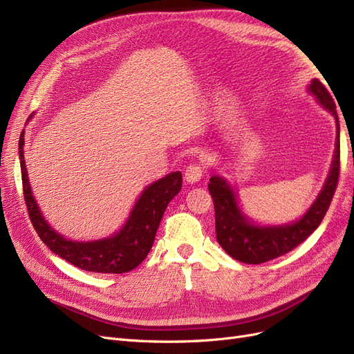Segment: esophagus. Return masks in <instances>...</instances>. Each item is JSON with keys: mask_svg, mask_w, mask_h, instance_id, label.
<instances>
[{"mask_svg": "<svg viewBox=\"0 0 354 354\" xmlns=\"http://www.w3.org/2000/svg\"><path fill=\"white\" fill-rule=\"evenodd\" d=\"M202 173H203L202 165L199 162H192L185 171V180L190 185L198 183V181L202 178Z\"/></svg>", "mask_w": 354, "mask_h": 354, "instance_id": "34e87169", "label": "esophagus"}]
</instances>
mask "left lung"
I'll list each match as a JSON object with an SVG mask.
<instances>
[{"mask_svg": "<svg viewBox=\"0 0 354 354\" xmlns=\"http://www.w3.org/2000/svg\"><path fill=\"white\" fill-rule=\"evenodd\" d=\"M317 103L324 109L330 112L337 124V142L334 160L325 185L317 195L316 201L304 216L282 226H257L243 216L238 205L236 194L226 180L212 176L209 178L208 190L212 196L214 209H216V233L221 248L234 260L246 264H261L277 259L295 246L304 242L312 234L319 224L322 223L325 214L330 205L332 196L335 194L339 176V122L335 102L319 80H313L308 85Z\"/></svg>", "mask_w": 354, "mask_h": 354, "instance_id": "8db88e82", "label": "left lung"}]
</instances>
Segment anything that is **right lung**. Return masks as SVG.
I'll list each match as a JSON object with an SVG mask.
<instances>
[{"label":"right lung","mask_w":354,"mask_h":354,"mask_svg":"<svg viewBox=\"0 0 354 354\" xmlns=\"http://www.w3.org/2000/svg\"><path fill=\"white\" fill-rule=\"evenodd\" d=\"M24 137L25 133L22 131L19 140V159L20 169H22L24 196L29 218L41 241L63 260L80 267L82 270L120 274L136 269L152 248L160 218H162L169 201L181 189L183 178H181L180 171L171 173L149 185L140 198L137 199L122 229L115 233L113 236L91 242H77L66 239L63 234L57 233L42 217L29 185L24 156Z\"/></svg>","instance_id":"obj_1"}]
</instances>
